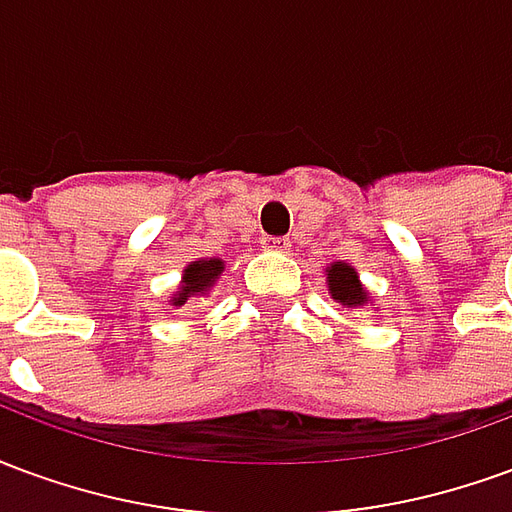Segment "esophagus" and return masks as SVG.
<instances>
[{
    "instance_id": "34e87169",
    "label": "esophagus",
    "mask_w": 512,
    "mask_h": 512,
    "mask_svg": "<svg viewBox=\"0 0 512 512\" xmlns=\"http://www.w3.org/2000/svg\"><path fill=\"white\" fill-rule=\"evenodd\" d=\"M268 252H290V238H263Z\"/></svg>"
}]
</instances>
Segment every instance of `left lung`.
Masks as SVG:
<instances>
[{
  "mask_svg": "<svg viewBox=\"0 0 512 512\" xmlns=\"http://www.w3.org/2000/svg\"><path fill=\"white\" fill-rule=\"evenodd\" d=\"M326 288L332 293V299L337 304L348 307V310H365L367 304H373V296L362 285L359 271L354 266L343 263V260L326 266Z\"/></svg>",
  "mask_w": 512,
  "mask_h": 512,
  "instance_id": "8db88e82",
  "label": "left lung"
}]
</instances>
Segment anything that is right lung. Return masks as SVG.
Listing matches in <instances>:
<instances>
[{
  "label": "right lung",
  "mask_w": 512,
  "mask_h": 512,
  "mask_svg": "<svg viewBox=\"0 0 512 512\" xmlns=\"http://www.w3.org/2000/svg\"><path fill=\"white\" fill-rule=\"evenodd\" d=\"M224 274V260L222 257H200V260H191L189 266L183 268V277H180L178 290L169 296L172 307H183L189 301L205 299L211 296V290L216 288V282Z\"/></svg>",
  "instance_id": "obj_1"
}]
</instances>
